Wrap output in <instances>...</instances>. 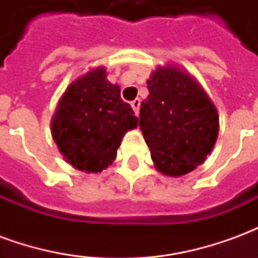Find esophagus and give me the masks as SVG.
I'll list each match as a JSON object with an SVG mask.
<instances>
[{"instance_id":"esophagus-1","label":"esophagus","mask_w":258,"mask_h":258,"mask_svg":"<svg viewBox=\"0 0 258 258\" xmlns=\"http://www.w3.org/2000/svg\"><path fill=\"white\" fill-rule=\"evenodd\" d=\"M131 106H133V109H134L135 114L138 116V113H140V106H141L140 99H134V101L131 102Z\"/></svg>"}]
</instances>
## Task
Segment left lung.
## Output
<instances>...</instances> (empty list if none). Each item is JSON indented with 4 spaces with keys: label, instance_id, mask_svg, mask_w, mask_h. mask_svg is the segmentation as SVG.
<instances>
[{
    "label": "left lung",
    "instance_id": "obj_1",
    "mask_svg": "<svg viewBox=\"0 0 258 258\" xmlns=\"http://www.w3.org/2000/svg\"><path fill=\"white\" fill-rule=\"evenodd\" d=\"M140 127L157 171L190 173L210 155L218 135V113L199 83L175 66H159L146 81Z\"/></svg>",
    "mask_w": 258,
    "mask_h": 258
}]
</instances>
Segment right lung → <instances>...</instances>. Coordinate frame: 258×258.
<instances>
[{
	"label": "right lung",
	"instance_id": "right-lung-1",
	"mask_svg": "<svg viewBox=\"0 0 258 258\" xmlns=\"http://www.w3.org/2000/svg\"><path fill=\"white\" fill-rule=\"evenodd\" d=\"M138 125L120 87L96 68L69 85L59 101L51 133L66 162L85 173H101L116 159L124 134Z\"/></svg>",
	"mask_w": 258,
	"mask_h": 258
}]
</instances>
